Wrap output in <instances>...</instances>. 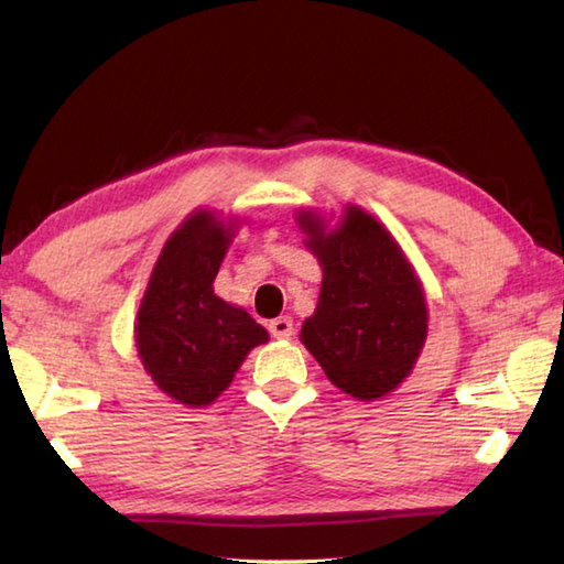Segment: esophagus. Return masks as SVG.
I'll list each match as a JSON object with an SVG mask.
<instances>
[{
	"instance_id": "esophagus-1",
	"label": "esophagus",
	"mask_w": 564,
	"mask_h": 564,
	"mask_svg": "<svg viewBox=\"0 0 564 564\" xmlns=\"http://www.w3.org/2000/svg\"><path fill=\"white\" fill-rule=\"evenodd\" d=\"M269 332L273 334L275 339H291L293 332H295L293 319L285 317V315L283 317H275V319L269 322Z\"/></svg>"
}]
</instances>
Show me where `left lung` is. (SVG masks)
<instances>
[{"mask_svg":"<svg viewBox=\"0 0 564 564\" xmlns=\"http://www.w3.org/2000/svg\"><path fill=\"white\" fill-rule=\"evenodd\" d=\"M307 245L322 263V291L301 339L334 386L376 400L410 376L426 339L422 285L402 249L378 220L351 206L329 235L301 215Z\"/></svg>","mask_w":564,"mask_h":564,"instance_id":"obj_1","label":"left lung"}]
</instances>
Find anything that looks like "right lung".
Here are the masks:
<instances>
[{
    "instance_id": "obj_1",
    "label": "right lung",
    "mask_w": 564,
    "mask_h": 564,
    "mask_svg": "<svg viewBox=\"0 0 564 564\" xmlns=\"http://www.w3.org/2000/svg\"><path fill=\"white\" fill-rule=\"evenodd\" d=\"M230 227L196 213L166 239L138 310L135 341L148 373L188 406L210 404L257 344L269 339L242 307L213 293Z\"/></svg>"
}]
</instances>
